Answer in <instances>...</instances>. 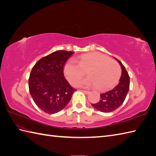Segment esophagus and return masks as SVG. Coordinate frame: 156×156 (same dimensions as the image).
<instances>
[{"label": "esophagus", "instance_id": "34e87169", "mask_svg": "<svg viewBox=\"0 0 156 156\" xmlns=\"http://www.w3.org/2000/svg\"><path fill=\"white\" fill-rule=\"evenodd\" d=\"M81 91H82V92H84V93H85V94H88V93H89V92H89V91H88V90H81Z\"/></svg>", "mask_w": 156, "mask_h": 156}]
</instances>
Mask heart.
Returning a JSON list of instances; mask_svg holds the SVG:
<instances>
[{
    "instance_id": "b5f03b06",
    "label": "heart",
    "mask_w": 156,
    "mask_h": 156,
    "mask_svg": "<svg viewBox=\"0 0 156 156\" xmlns=\"http://www.w3.org/2000/svg\"><path fill=\"white\" fill-rule=\"evenodd\" d=\"M78 62L69 59L64 67L66 77L72 85H76L87 71L89 76L79 82L78 85L84 87H96L100 90H107L117 83L121 75L119 63L101 53L82 54Z\"/></svg>"
}]
</instances>
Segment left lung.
<instances>
[{
    "label": "left lung",
    "mask_w": 156,
    "mask_h": 156,
    "mask_svg": "<svg viewBox=\"0 0 156 156\" xmlns=\"http://www.w3.org/2000/svg\"><path fill=\"white\" fill-rule=\"evenodd\" d=\"M115 58L121 66L122 75L120 82L113 89L101 94L100 101L97 103L92 104L96 109L103 112H112L120 107L123 103L129 90L130 78L128 72L121 62Z\"/></svg>",
    "instance_id": "obj_1"
}]
</instances>
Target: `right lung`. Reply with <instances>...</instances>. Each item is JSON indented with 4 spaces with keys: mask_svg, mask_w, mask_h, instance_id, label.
Instances as JSON below:
<instances>
[{
    "mask_svg": "<svg viewBox=\"0 0 156 156\" xmlns=\"http://www.w3.org/2000/svg\"><path fill=\"white\" fill-rule=\"evenodd\" d=\"M72 51L59 50L36 62L29 78V89L35 105L48 114L64 109L76 89L66 80L64 66Z\"/></svg>",
    "mask_w": 156,
    "mask_h": 156,
    "instance_id": "1",
    "label": "right lung"
}]
</instances>
